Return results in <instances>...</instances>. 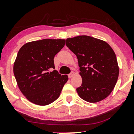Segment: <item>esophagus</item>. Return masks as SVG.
I'll list each match as a JSON object with an SVG mask.
<instances>
[{"mask_svg":"<svg viewBox=\"0 0 134 134\" xmlns=\"http://www.w3.org/2000/svg\"><path fill=\"white\" fill-rule=\"evenodd\" d=\"M74 74H75L74 72H70V73L68 75L69 78H70H70H72V77L74 76Z\"/></svg>","mask_w":134,"mask_h":134,"instance_id":"1","label":"esophagus"}]
</instances>
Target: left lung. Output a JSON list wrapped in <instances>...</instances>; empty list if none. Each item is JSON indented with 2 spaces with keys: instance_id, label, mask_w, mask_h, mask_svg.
Returning a JSON list of instances; mask_svg holds the SVG:
<instances>
[{
  "instance_id": "8db88e82",
  "label": "left lung",
  "mask_w": 134,
  "mask_h": 134,
  "mask_svg": "<svg viewBox=\"0 0 134 134\" xmlns=\"http://www.w3.org/2000/svg\"><path fill=\"white\" fill-rule=\"evenodd\" d=\"M65 43L78 60L82 79L76 89L79 96L90 103L99 102L108 96L119 74L111 47L105 41L86 35L67 38Z\"/></svg>"
}]
</instances>
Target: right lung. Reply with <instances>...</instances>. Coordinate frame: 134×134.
Here are the masks:
<instances>
[{
	"instance_id": "add662e5",
	"label": "right lung",
	"mask_w": 134,
	"mask_h": 134,
	"mask_svg": "<svg viewBox=\"0 0 134 134\" xmlns=\"http://www.w3.org/2000/svg\"><path fill=\"white\" fill-rule=\"evenodd\" d=\"M65 44V40L43 39L24 44L18 52L14 64L17 84L24 96L38 105L44 106L59 97L67 75L60 74L55 69V55Z\"/></svg>"
}]
</instances>
